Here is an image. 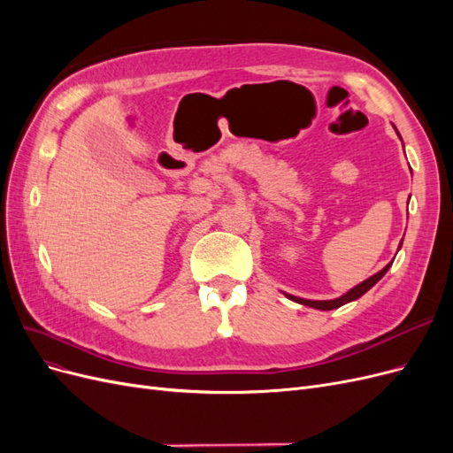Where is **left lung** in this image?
<instances>
[{
  "mask_svg": "<svg viewBox=\"0 0 453 453\" xmlns=\"http://www.w3.org/2000/svg\"><path fill=\"white\" fill-rule=\"evenodd\" d=\"M401 245H403V242H401ZM393 263H389L386 268H381L378 273H374L372 278H368V280H365L363 283H359L357 287H353L351 291H348L346 295H342L340 298H334V300H306V298H298V296H293V295H287L289 296L291 300H295V303H298V304H304V306H310V308H318V310H334V308H340V306H344V304H348V303H351V300H357L359 296H363L370 287H374L383 276H386V272L389 270V266H391Z\"/></svg>",
  "mask_w": 453,
  "mask_h": 453,
  "instance_id": "left-lung-1",
  "label": "left lung"
}]
</instances>
